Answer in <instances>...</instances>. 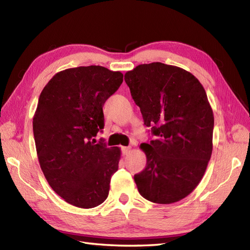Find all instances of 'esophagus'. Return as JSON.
<instances>
[{"label": "esophagus", "mask_w": 250, "mask_h": 250, "mask_svg": "<svg viewBox=\"0 0 250 250\" xmlns=\"http://www.w3.org/2000/svg\"><path fill=\"white\" fill-rule=\"evenodd\" d=\"M130 150H131L130 147H121V152H123L124 155H126L127 153H129Z\"/></svg>", "instance_id": "obj_1"}]
</instances>
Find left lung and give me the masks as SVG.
<instances>
[{"label": "left lung", "mask_w": 250, "mask_h": 250, "mask_svg": "<svg viewBox=\"0 0 250 250\" xmlns=\"http://www.w3.org/2000/svg\"><path fill=\"white\" fill-rule=\"evenodd\" d=\"M153 141L141 148L145 169L134 176L145 199L169 205L185 198L205 175L213 149L214 116L204 86L193 74L163 62L125 74Z\"/></svg>", "instance_id": "obj_1"}]
</instances>
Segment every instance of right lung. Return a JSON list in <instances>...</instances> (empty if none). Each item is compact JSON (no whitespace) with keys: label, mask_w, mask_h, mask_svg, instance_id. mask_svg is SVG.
I'll list each match as a JSON object with an SVG mask.
<instances>
[{"label":"right lung","mask_w":250,"mask_h":250,"mask_svg":"<svg viewBox=\"0 0 250 250\" xmlns=\"http://www.w3.org/2000/svg\"><path fill=\"white\" fill-rule=\"evenodd\" d=\"M123 81V73L102 66L70 68L39 96L33 119L39 164L52 189L72 206L90 208L107 198L120 149L94 137L104 127V103Z\"/></svg>","instance_id":"obj_1"}]
</instances>
